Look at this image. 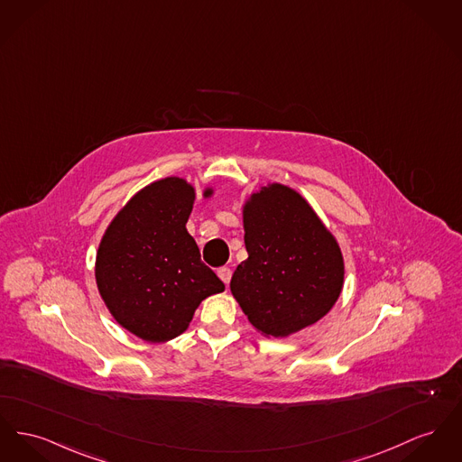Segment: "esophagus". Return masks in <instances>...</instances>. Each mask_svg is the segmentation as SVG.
Instances as JSON below:
<instances>
[{"label":"esophagus","instance_id":"obj_1","mask_svg":"<svg viewBox=\"0 0 462 462\" xmlns=\"http://www.w3.org/2000/svg\"><path fill=\"white\" fill-rule=\"evenodd\" d=\"M217 275H219V279L228 286V282H230V279H232V271L228 269V267H221L219 271H217Z\"/></svg>","mask_w":462,"mask_h":462}]
</instances>
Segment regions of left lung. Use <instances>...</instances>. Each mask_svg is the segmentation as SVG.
Listing matches in <instances>:
<instances>
[{
	"label": "left lung",
	"mask_w": 462,
	"mask_h": 462,
	"mask_svg": "<svg viewBox=\"0 0 462 462\" xmlns=\"http://www.w3.org/2000/svg\"><path fill=\"white\" fill-rule=\"evenodd\" d=\"M247 260L230 291L262 335L282 338L318 323L344 286V256L299 191L271 183L243 208Z\"/></svg>",
	"instance_id": "8db88e82"
}]
</instances>
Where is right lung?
I'll return each instance as SVG.
<instances>
[{
	"instance_id": "add662e5",
	"label": "right lung",
	"mask_w": 462,
	"mask_h": 462,
	"mask_svg": "<svg viewBox=\"0 0 462 462\" xmlns=\"http://www.w3.org/2000/svg\"><path fill=\"white\" fill-rule=\"evenodd\" d=\"M193 200L183 178L150 183L113 217L97 249L101 299L118 325L146 342L176 338L200 301L225 290L187 230Z\"/></svg>"
}]
</instances>
